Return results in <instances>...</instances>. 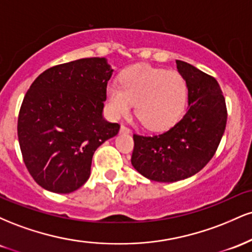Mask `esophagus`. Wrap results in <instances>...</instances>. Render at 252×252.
I'll return each mask as SVG.
<instances>
[{
	"instance_id": "esophagus-1",
	"label": "esophagus",
	"mask_w": 252,
	"mask_h": 252,
	"mask_svg": "<svg viewBox=\"0 0 252 252\" xmlns=\"http://www.w3.org/2000/svg\"><path fill=\"white\" fill-rule=\"evenodd\" d=\"M120 131L122 132V134H129L130 129L128 128V126H124V124H122V126H121V130H120Z\"/></svg>"
}]
</instances>
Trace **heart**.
I'll return each mask as SVG.
<instances>
[{"label":"heart","mask_w":252,"mask_h":252,"mask_svg":"<svg viewBox=\"0 0 252 252\" xmlns=\"http://www.w3.org/2000/svg\"><path fill=\"white\" fill-rule=\"evenodd\" d=\"M187 96V83L178 72L135 65L122 72L120 86H108L106 106L110 115L118 118L126 116L135 103V114L143 126L163 130L184 115Z\"/></svg>","instance_id":"b5f03b06"}]
</instances>
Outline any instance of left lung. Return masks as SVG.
<instances>
[{"mask_svg": "<svg viewBox=\"0 0 252 252\" xmlns=\"http://www.w3.org/2000/svg\"><path fill=\"white\" fill-rule=\"evenodd\" d=\"M189 89V108L169 130L158 135L134 134L131 164L158 182H175L196 174L216 154L226 126L227 111L213 77L176 60Z\"/></svg>", "mask_w": 252, "mask_h": 252, "instance_id": "8db88e82", "label": "left lung"}]
</instances>
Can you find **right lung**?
Returning a JSON list of instances; mask_svg holds the SVG:
<instances>
[{"instance_id":"obj_1","label":"right lung","mask_w":252,"mask_h":252,"mask_svg":"<svg viewBox=\"0 0 252 252\" xmlns=\"http://www.w3.org/2000/svg\"><path fill=\"white\" fill-rule=\"evenodd\" d=\"M112 72L105 58H84L48 68L31 85L17 136L26 167L42 189L65 194L82 187L96 149L118 134L120 124L103 117Z\"/></svg>"}]
</instances>
